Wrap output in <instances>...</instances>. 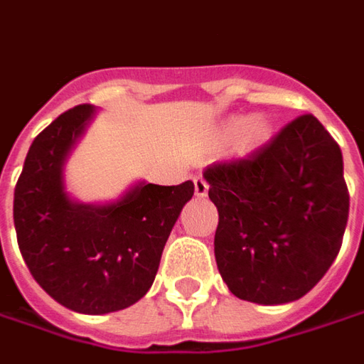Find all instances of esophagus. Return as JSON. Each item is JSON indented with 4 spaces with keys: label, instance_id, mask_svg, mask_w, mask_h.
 Returning <instances> with one entry per match:
<instances>
[{
    "label": "esophagus",
    "instance_id": "esophagus-1",
    "mask_svg": "<svg viewBox=\"0 0 364 364\" xmlns=\"http://www.w3.org/2000/svg\"><path fill=\"white\" fill-rule=\"evenodd\" d=\"M194 192L198 198H204L208 194V182L202 176L194 178Z\"/></svg>",
    "mask_w": 364,
    "mask_h": 364
}]
</instances>
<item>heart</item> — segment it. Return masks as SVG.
Returning <instances> with one entry per match:
<instances>
[{
	"instance_id": "obj_1",
	"label": "heart",
	"mask_w": 364,
	"mask_h": 364,
	"mask_svg": "<svg viewBox=\"0 0 364 364\" xmlns=\"http://www.w3.org/2000/svg\"><path fill=\"white\" fill-rule=\"evenodd\" d=\"M240 129H242V132H240V149L244 150V152H250V150L262 146L263 142L267 140V136H269V124L262 117H252L245 122L242 119H230L225 122L224 132L225 134H232V132Z\"/></svg>"
}]
</instances>
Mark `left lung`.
Listing matches in <instances>:
<instances>
[{
	"label": "left lung",
	"mask_w": 364,
	"mask_h": 364,
	"mask_svg": "<svg viewBox=\"0 0 364 364\" xmlns=\"http://www.w3.org/2000/svg\"><path fill=\"white\" fill-rule=\"evenodd\" d=\"M218 208L215 263L244 301L282 305L309 293L339 254L349 218L343 154L313 114L285 124L252 156L204 170Z\"/></svg>",
	"instance_id": "8db88e82"
}]
</instances>
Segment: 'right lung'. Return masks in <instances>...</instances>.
<instances>
[{
	"instance_id": "1",
	"label": "right lung",
	"mask_w": 364,
	"mask_h": 364,
	"mask_svg": "<svg viewBox=\"0 0 364 364\" xmlns=\"http://www.w3.org/2000/svg\"><path fill=\"white\" fill-rule=\"evenodd\" d=\"M92 117L91 105H79L37 134L15 186L14 222L35 282L71 311L102 315L146 295L194 182H139L110 204L73 200L63 166Z\"/></svg>"
}]
</instances>
